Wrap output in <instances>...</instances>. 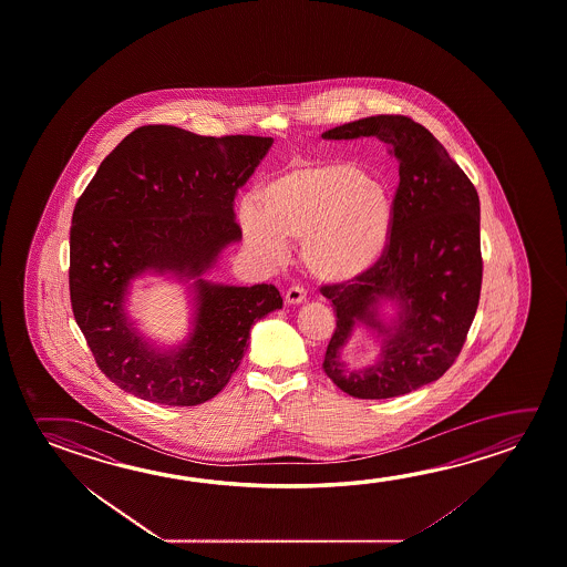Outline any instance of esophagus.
I'll return each instance as SVG.
<instances>
[{
	"label": "esophagus",
	"mask_w": 567,
	"mask_h": 567,
	"mask_svg": "<svg viewBox=\"0 0 567 567\" xmlns=\"http://www.w3.org/2000/svg\"><path fill=\"white\" fill-rule=\"evenodd\" d=\"M305 300H307V292L300 287L288 288L287 295H285L287 305H302Z\"/></svg>",
	"instance_id": "obj_1"
}]
</instances>
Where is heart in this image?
I'll return each mask as SVG.
<instances>
[{"label": "heart", "instance_id": "1", "mask_svg": "<svg viewBox=\"0 0 567 567\" xmlns=\"http://www.w3.org/2000/svg\"><path fill=\"white\" fill-rule=\"evenodd\" d=\"M259 209L243 205V239L252 255L277 267L287 243H300L308 277L343 287L370 275L390 247L395 199L390 187L352 159L297 164L267 179Z\"/></svg>", "mask_w": 567, "mask_h": 567}]
</instances>
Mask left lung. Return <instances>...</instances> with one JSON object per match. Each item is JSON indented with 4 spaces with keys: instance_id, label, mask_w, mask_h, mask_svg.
<instances>
[{
    "instance_id": "obj_1",
    "label": "left lung",
    "mask_w": 567,
    "mask_h": 567,
    "mask_svg": "<svg viewBox=\"0 0 567 567\" xmlns=\"http://www.w3.org/2000/svg\"><path fill=\"white\" fill-rule=\"evenodd\" d=\"M375 136L400 162L395 227L380 265L362 280L322 287L336 315L326 375L358 400H390L436 381L461 353L481 285V202L443 144L408 116L380 114L326 131V140ZM390 303L393 316L382 308ZM362 324L381 340L365 369L342 362Z\"/></svg>"
}]
</instances>
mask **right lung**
Segmentation results:
<instances>
[{
	"label": "right lung",
	"instance_id": "right-lung-1",
	"mask_svg": "<svg viewBox=\"0 0 567 567\" xmlns=\"http://www.w3.org/2000/svg\"><path fill=\"white\" fill-rule=\"evenodd\" d=\"M270 146L262 136L142 126L112 150L79 197L73 315L104 375L134 398L174 408L212 400L239 368L252 324L282 308L272 285L231 287L204 277L241 241L235 195ZM146 271L190 282V334L167 351L150 343L125 310L131 282Z\"/></svg>",
	"mask_w": 567,
	"mask_h": 567
}]
</instances>
